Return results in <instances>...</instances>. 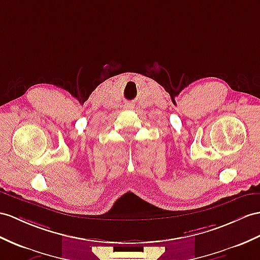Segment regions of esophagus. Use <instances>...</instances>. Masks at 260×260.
<instances>
[{
  "instance_id": "1",
  "label": "esophagus",
  "mask_w": 260,
  "mask_h": 260,
  "mask_svg": "<svg viewBox=\"0 0 260 260\" xmlns=\"http://www.w3.org/2000/svg\"><path fill=\"white\" fill-rule=\"evenodd\" d=\"M124 108H125L126 110H131L132 108H134V106H131V105H125V106H124Z\"/></svg>"
}]
</instances>
